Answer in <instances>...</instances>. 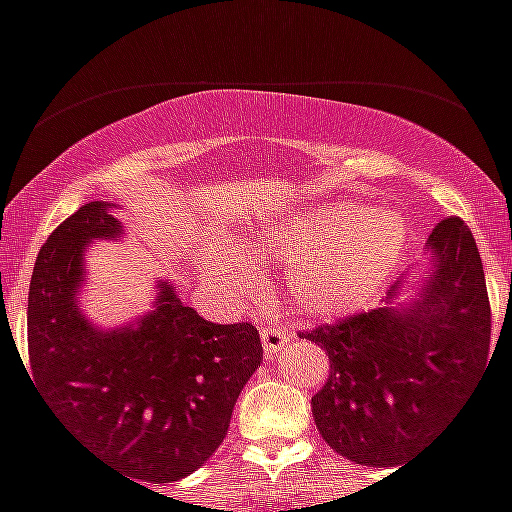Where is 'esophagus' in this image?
<instances>
[{
    "label": "esophagus",
    "instance_id": "34e87169",
    "mask_svg": "<svg viewBox=\"0 0 512 512\" xmlns=\"http://www.w3.org/2000/svg\"><path fill=\"white\" fill-rule=\"evenodd\" d=\"M288 332L283 330V327H273V324H265V327H260V342H262V350H265V355L268 358H273V355L281 353L283 348L288 345Z\"/></svg>",
    "mask_w": 512,
    "mask_h": 512
}]
</instances>
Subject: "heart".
I'll return each instance as SVG.
<instances>
[{
	"instance_id": "obj_1",
	"label": "heart",
	"mask_w": 512,
	"mask_h": 512,
	"mask_svg": "<svg viewBox=\"0 0 512 512\" xmlns=\"http://www.w3.org/2000/svg\"><path fill=\"white\" fill-rule=\"evenodd\" d=\"M407 229L391 208H355L348 203L293 213L252 231L255 257H281L286 291L296 309L311 317H340L366 304L384 288L402 260ZM206 273L231 291H250L257 273L244 257L216 250Z\"/></svg>"
}]
</instances>
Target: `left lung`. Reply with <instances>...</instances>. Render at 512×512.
Returning a JSON list of instances; mask_svg holds the SVG:
<instances>
[{
	"label": "left lung",
	"instance_id": "1",
	"mask_svg": "<svg viewBox=\"0 0 512 512\" xmlns=\"http://www.w3.org/2000/svg\"><path fill=\"white\" fill-rule=\"evenodd\" d=\"M425 247L435 270L420 301L404 309L386 301L299 332L330 355V376L311 397L319 435L355 464L402 466L441 433L487 366L492 311L469 226L448 216Z\"/></svg>",
	"mask_w": 512,
	"mask_h": 512
}]
</instances>
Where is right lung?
<instances>
[{"label": "right lung", "mask_w": 512, "mask_h": 512, "mask_svg": "<svg viewBox=\"0 0 512 512\" xmlns=\"http://www.w3.org/2000/svg\"><path fill=\"white\" fill-rule=\"evenodd\" d=\"M108 203H84L38 252L28 293L35 386L79 443L126 477L177 482L224 443L239 391L262 361L250 322L216 324L172 286L136 327L100 332L77 306L82 250L115 239Z\"/></svg>", "instance_id": "obj_1"}]
</instances>
